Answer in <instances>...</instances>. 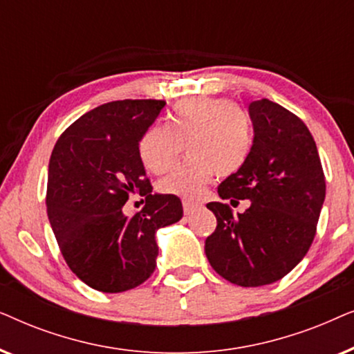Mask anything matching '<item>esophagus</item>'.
Returning a JSON list of instances; mask_svg holds the SVG:
<instances>
[{
    "label": "esophagus",
    "mask_w": 354,
    "mask_h": 354,
    "mask_svg": "<svg viewBox=\"0 0 354 354\" xmlns=\"http://www.w3.org/2000/svg\"><path fill=\"white\" fill-rule=\"evenodd\" d=\"M198 209L196 205H193V203H188V201H183V212H185L187 216L193 214Z\"/></svg>",
    "instance_id": "1"
}]
</instances>
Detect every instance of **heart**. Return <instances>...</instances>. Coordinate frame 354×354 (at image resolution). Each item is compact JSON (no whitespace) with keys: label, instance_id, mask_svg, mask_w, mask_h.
<instances>
[{"label":"heart","instance_id":"1","mask_svg":"<svg viewBox=\"0 0 354 354\" xmlns=\"http://www.w3.org/2000/svg\"><path fill=\"white\" fill-rule=\"evenodd\" d=\"M185 147L188 159L158 182L162 195L196 201L212 178L234 176L253 147V125L239 104L225 98L192 96L174 106L169 122H154L138 140V158L151 174L176 166Z\"/></svg>","mask_w":354,"mask_h":354}]
</instances>
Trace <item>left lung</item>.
I'll use <instances>...</instances> for the list:
<instances>
[{
  "label": "left lung",
  "instance_id": "8db88e82",
  "mask_svg": "<svg viewBox=\"0 0 354 354\" xmlns=\"http://www.w3.org/2000/svg\"><path fill=\"white\" fill-rule=\"evenodd\" d=\"M254 140L245 166L221 183L222 200H250L243 214L209 203L217 219L205 253L221 277L261 287L285 277L311 246L326 177L311 132L298 115L269 100L250 104Z\"/></svg>",
  "mask_w": 354,
  "mask_h": 354
}]
</instances>
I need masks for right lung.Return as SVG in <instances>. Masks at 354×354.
I'll list each match as a JSON object with an SVG mask.
<instances>
[{"instance_id": "right-lung-1", "label": "right lung", "mask_w": 354, "mask_h": 354, "mask_svg": "<svg viewBox=\"0 0 354 354\" xmlns=\"http://www.w3.org/2000/svg\"><path fill=\"white\" fill-rule=\"evenodd\" d=\"M166 104L122 100L101 104L71 124L53 148L46 211L64 261L88 287L120 293L154 272V234L180 221V198L153 195L138 158V140ZM133 192L144 209L129 218L122 206Z\"/></svg>"}]
</instances>
